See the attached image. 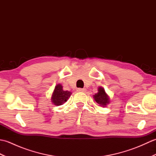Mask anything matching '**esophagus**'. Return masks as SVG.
<instances>
[{"label": "esophagus", "mask_w": 156, "mask_h": 156, "mask_svg": "<svg viewBox=\"0 0 156 156\" xmlns=\"http://www.w3.org/2000/svg\"><path fill=\"white\" fill-rule=\"evenodd\" d=\"M86 89L85 88H78L77 91L78 92H86Z\"/></svg>", "instance_id": "esophagus-1"}]
</instances>
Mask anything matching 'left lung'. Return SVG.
Returning a JSON list of instances; mask_svg holds the SVG:
<instances>
[{
    "label": "left lung",
    "mask_w": 156,
    "mask_h": 156,
    "mask_svg": "<svg viewBox=\"0 0 156 156\" xmlns=\"http://www.w3.org/2000/svg\"><path fill=\"white\" fill-rule=\"evenodd\" d=\"M93 98L100 107H105L110 102V97L105 92L103 87H98V92L93 95Z\"/></svg>",
    "instance_id": "left-lung-1"
}]
</instances>
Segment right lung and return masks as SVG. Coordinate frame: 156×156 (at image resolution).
<instances>
[{
	"mask_svg": "<svg viewBox=\"0 0 156 156\" xmlns=\"http://www.w3.org/2000/svg\"><path fill=\"white\" fill-rule=\"evenodd\" d=\"M71 94V92L64 90L62 85L61 84H58L55 87L54 90L51 94V102L55 106L62 105L64 104L67 100H68Z\"/></svg>",
	"mask_w": 156,
	"mask_h": 156,
	"instance_id": "obj_1",
	"label": "right lung"
}]
</instances>
